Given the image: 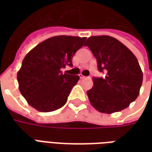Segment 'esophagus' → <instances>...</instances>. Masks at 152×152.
Instances as JSON below:
<instances>
[{
  "mask_svg": "<svg viewBox=\"0 0 152 152\" xmlns=\"http://www.w3.org/2000/svg\"><path fill=\"white\" fill-rule=\"evenodd\" d=\"M80 79H86V76H83V75H81V74H80Z\"/></svg>",
  "mask_w": 152,
  "mask_h": 152,
  "instance_id": "34e87169",
  "label": "esophagus"
}]
</instances>
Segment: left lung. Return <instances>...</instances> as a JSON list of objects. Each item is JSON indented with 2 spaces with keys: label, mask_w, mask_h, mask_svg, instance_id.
Here are the masks:
<instances>
[{
  "label": "left lung",
  "mask_w": 152,
  "mask_h": 152,
  "mask_svg": "<svg viewBox=\"0 0 152 152\" xmlns=\"http://www.w3.org/2000/svg\"><path fill=\"white\" fill-rule=\"evenodd\" d=\"M85 45L97 58L99 71L106 72L103 78H93L94 86L87 91L91 105L107 114L128 107L137 98L142 83L137 58L124 44L109 36L90 37Z\"/></svg>",
  "instance_id": "1"
}]
</instances>
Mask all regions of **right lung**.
<instances>
[{
  "label": "right lung",
  "instance_id": "1",
  "mask_svg": "<svg viewBox=\"0 0 152 152\" xmlns=\"http://www.w3.org/2000/svg\"><path fill=\"white\" fill-rule=\"evenodd\" d=\"M86 37L56 36L30 50L17 74L19 91L27 102L39 112H50L65 105L79 76L61 70L72 66V59L84 45Z\"/></svg>",
  "mask_w": 152,
  "mask_h": 152
}]
</instances>
